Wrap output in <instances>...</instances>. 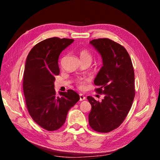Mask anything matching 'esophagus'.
Listing matches in <instances>:
<instances>
[{
	"label": "esophagus",
	"instance_id": "obj_1",
	"mask_svg": "<svg viewBox=\"0 0 160 160\" xmlns=\"http://www.w3.org/2000/svg\"><path fill=\"white\" fill-rule=\"evenodd\" d=\"M79 98H80V101H83L86 99V97H85L83 94H79Z\"/></svg>",
	"mask_w": 160,
	"mask_h": 160
}]
</instances>
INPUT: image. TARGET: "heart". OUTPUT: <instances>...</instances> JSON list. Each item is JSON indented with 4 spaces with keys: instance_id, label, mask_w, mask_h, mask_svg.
Returning a JSON list of instances; mask_svg holds the SVG:
<instances>
[{
    "instance_id": "1",
    "label": "heart",
    "mask_w": 160,
    "mask_h": 160,
    "mask_svg": "<svg viewBox=\"0 0 160 160\" xmlns=\"http://www.w3.org/2000/svg\"><path fill=\"white\" fill-rule=\"evenodd\" d=\"M79 56L81 61L89 62L91 64L93 59V54L88 49H81L79 51ZM88 81V79H79L76 81V85L79 89L83 90L85 88L87 82Z\"/></svg>"
}]
</instances>
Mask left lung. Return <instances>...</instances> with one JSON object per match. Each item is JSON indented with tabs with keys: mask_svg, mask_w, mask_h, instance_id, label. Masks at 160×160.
<instances>
[{
	"mask_svg": "<svg viewBox=\"0 0 160 160\" xmlns=\"http://www.w3.org/2000/svg\"><path fill=\"white\" fill-rule=\"evenodd\" d=\"M100 53L103 67L97 75L95 91L103 94L101 102L88 96L91 105L89 123L95 132L108 133L122 124L132 108L135 97L134 70L125 47L108 38L90 41Z\"/></svg>",
	"mask_w": 160,
	"mask_h": 160,
	"instance_id": "1",
	"label": "left lung"
}]
</instances>
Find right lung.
<instances>
[{
  "instance_id": "right-lung-1",
  "label": "right lung",
  "mask_w": 160,
  "mask_h": 160,
  "mask_svg": "<svg viewBox=\"0 0 160 160\" xmlns=\"http://www.w3.org/2000/svg\"><path fill=\"white\" fill-rule=\"evenodd\" d=\"M74 39L52 37L34 46L28 53L24 70L22 88L28 113L37 124L49 132L61 128L69 110L79 100L71 89L60 92L54 89L61 52Z\"/></svg>"
}]
</instances>
